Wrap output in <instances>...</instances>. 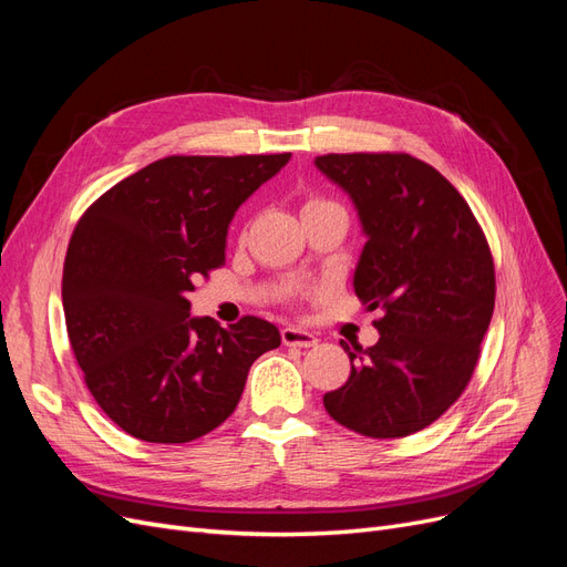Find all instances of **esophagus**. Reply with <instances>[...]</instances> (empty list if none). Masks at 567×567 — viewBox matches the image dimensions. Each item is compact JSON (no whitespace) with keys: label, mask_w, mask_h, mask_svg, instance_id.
Listing matches in <instances>:
<instances>
[{"label":"esophagus","mask_w":567,"mask_h":567,"mask_svg":"<svg viewBox=\"0 0 567 567\" xmlns=\"http://www.w3.org/2000/svg\"><path fill=\"white\" fill-rule=\"evenodd\" d=\"M281 340H284V346H293V348H315L319 342L315 333L298 329V326H286V329L281 331Z\"/></svg>","instance_id":"esophagus-1"}]
</instances>
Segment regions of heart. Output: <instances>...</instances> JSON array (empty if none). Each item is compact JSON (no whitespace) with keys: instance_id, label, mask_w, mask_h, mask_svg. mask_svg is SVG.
Segmentation results:
<instances>
[{"instance_id":"heart-1","label":"heart","mask_w":567,"mask_h":567,"mask_svg":"<svg viewBox=\"0 0 567 567\" xmlns=\"http://www.w3.org/2000/svg\"><path fill=\"white\" fill-rule=\"evenodd\" d=\"M323 200H319V198H310V200H307L305 203V208H312V205H321Z\"/></svg>"}]
</instances>
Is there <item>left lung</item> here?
I'll return each mask as SVG.
<instances>
[{
  "instance_id": "left-lung-1",
  "label": "left lung",
  "mask_w": 567,
  "mask_h": 567,
  "mask_svg": "<svg viewBox=\"0 0 567 567\" xmlns=\"http://www.w3.org/2000/svg\"><path fill=\"white\" fill-rule=\"evenodd\" d=\"M317 169L354 203L367 244L354 293L381 338L357 346L350 379L326 392L331 419L367 437H406L466 390L494 312V262L468 203L409 153H329Z\"/></svg>"
}]
</instances>
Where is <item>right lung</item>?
I'll use <instances>...</instances> for the list:
<instances>
[{
    "mask_svg": "<svg viewBox=\"0 0 567 567\" xmlns=\"http://www.w3.org/2000/svg\"><path fill=\"white\" fill-rule=\"evenodd\" d=\"M290 161L169 156L117 182L84 213L63 265V312L84 383L136 440L182 444L225 423L274 323L221 329L188 293L225 262L236 210Z\"/></svg>",
    "mask_w": 567,
    "mask_h": 567,
    "instance_id": "right-lung-1",
    "label": "right lung"
}]
</instances>
